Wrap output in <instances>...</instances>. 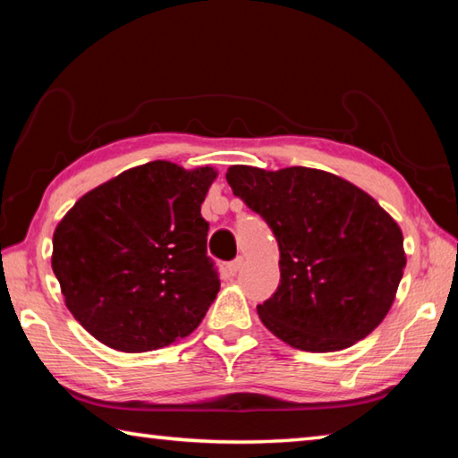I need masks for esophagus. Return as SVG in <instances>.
I'll return each mask as SVG.
<instances>
[{"instance_id":"34e87169","label":"esophagus","mask_w":458,"mask_h":458,"mask_svg":"<svg viewBox=\"0 0 458 458\" xmlns=\"http://www.w3.org/2000/svg\"><path fill=\"white\" fill-rule=\"evenodd\" d=\"M240 268H242V259H234L226 265V270H228L230 276H236L240 273Z\"/></svg>"}]
</instances>
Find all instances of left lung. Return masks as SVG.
<instances>
[{
  "mask_svg": "<svg viewBox=\"0 0 458 458\" xmlns=\"http://www.w3.org/2000/svg\"><path fill=\"white\" fill-rule=\"evenodd\" d=\"M226 180L281 250V283L257 307L265 327L303 352L345 350L369 335L406 267L390 214L353 183L311 167L234 165Z\"/></svg>",
  "mask_w": 458,
  "mask_h": 458,
  "instance_id": "obj_1",
  "label": "left lung"
}]
</instances>
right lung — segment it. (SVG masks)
Here are the masks:
<instances>
[{"label":"right lung","mask_w":458,"mask_h":458,"mask_svg":"<svg viewBox=\"0 0 458 458\" xmlns=\"http://www.w3.org/2000/svg\"><path fill=\"white\" fill-rule=\"evenodd\" d=\"M216 180L151 161L76 201L54 232L52 268L66 307L119 352H151L188 337L220 291L208 257L201 201Z\"/></svg>","instance_id":"1"}]
</instances>
